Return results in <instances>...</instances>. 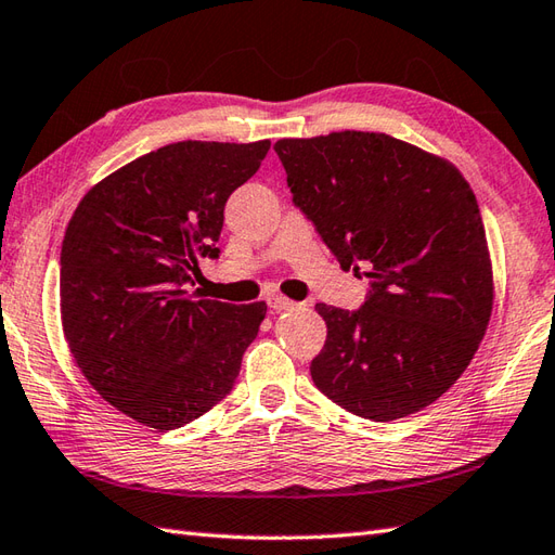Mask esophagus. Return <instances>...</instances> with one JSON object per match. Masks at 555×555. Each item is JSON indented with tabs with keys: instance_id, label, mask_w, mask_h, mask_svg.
Here are the masks:
<instances>
[{
	"instance_id": "obj_1",
	"label": "esophagus",
	"mask_w": 555,
	"mask_h": 555,
	"mask_svg": "<svg viewBox=\"0 0 555 555\" xmlns=\"http://www.w3.org/2000/svg\"><path fill=\"white\" fill-rule=\"evenodd\" d=\"M268 301V306L273 311H289V309H299V304L297 301H292V299H287V297H280V294H270V297L266 299Z\"/></svg>"
}]
</instances>
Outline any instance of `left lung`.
<instances>
[{"label": "left lung", "instance_id": "1", "mask_svg": "<svg viewBox=\"0 0 555 555\" xmlns=\"http://www.w3.org/2000/svg\"><path fill=\"white\" fill-rule=\"evenodd\" d=\"M275 152L292 204L344 270L367 278L359 309L315 304L327 325L315 387L375 423L425 409L463 375L491 315L470 184L444 158L382 132L280 140Z\"/></svg>", "mask_w": 555, "mask_h": 555}]
</instances>
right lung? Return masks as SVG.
Here are the masks:
<instances>
[{"label":"right lung","mask_w":555,"mask_h":555,"mask_svg":"<svg viewBox=\"0 0 555 555\" xmlns=\"http://www.w3.org/2000/svg\"><path fill=\"white\" fill-rule=\"evenodd\" d=\"M270 142L184 140L92 188L61 244V323L82 375L158 433L211 411L235 387L266 304L204 299L199 258H218L230 194Z\"/></svg>","instance_id":"add662e5"}]
</instances>
